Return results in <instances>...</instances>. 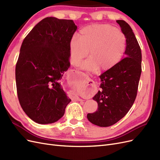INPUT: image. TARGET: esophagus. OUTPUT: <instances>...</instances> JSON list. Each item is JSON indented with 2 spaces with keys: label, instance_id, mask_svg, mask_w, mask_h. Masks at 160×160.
<instances>
[{
  "label": "esophagus",
  "instance_id": "obj_1",
  "mask_svg": "<svg viewBox=\"0 0 160 160\" xmlns=\"http://www.w3.org/2000/svg\"><path fill=\"white\" fill-rule=\"evenodd\" d=\"M95 89H96V87H95V82L91 79H88V84H87V88H86L87 94H88L89 96H91L92 95H93L95 93Z\"/></svg>",
  "mask_w": 160,
  "mask_h": 160
}]
</instances>
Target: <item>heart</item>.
<instances>
[{"label": "heart", "mask_w": 160, "mask_h": 160, "mask_svg": "<svg viewBox=\"0 0 160 160\" xmlns=\"http://www.w3.org/2000/svg\"><path fill=\"white\" fill-rule=\"evenodd\" d=\"M127 40L124 33L110 25H92L80 30L78 38L74 37L69 43L71 63L78 65L88 56L90 57L81 65L88 71L112 69L122 60L126 49Z\"/></svg>", "instance_id": "b5f03b06"}]
</instances>
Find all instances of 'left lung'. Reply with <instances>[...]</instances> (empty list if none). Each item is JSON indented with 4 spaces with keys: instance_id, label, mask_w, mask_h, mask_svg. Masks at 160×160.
Returning a JSON list of instances; mask_svg holds the SVG:
<instances>
[{
    "instance_id": "8db88e82",
    "label": "left lung",
    "mask_w": 160,
    "mask_h": 160,
    "mask_svg": "<svg viewBox=\"0 0 160 160\" xmlns=\"http://www.w3.org/2000/svg\"><path fill=\"white\" fill-rule=\"evenodd\" d=\"M116 22L126 37V49L119 63L99 76L101 89L93 98L98 108L87 115L99 127L111 126L128 113L136 98L142 72V51L132 28L125 21Z\"/></svg>"
}]
</instances>
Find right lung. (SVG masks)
<instances>
[{
    "label": "right lung",
    "mask_w": 160,
    "mask_h": 160,
    "mask_svg": "<svg viewBox=\"0 0 160 160\" xmlns=\"http://www.w3.org/2000/svg\"><path fill=\"white\" fill-rule=\"evenodd\" d=\"M72 20L47 17L23 40L15 69L17 95L25 113L39 124L56 122L71 101L61 80L69 68Z\"/></svg>",
    "instance_id": "right-lung-1"
}]
</instances>
